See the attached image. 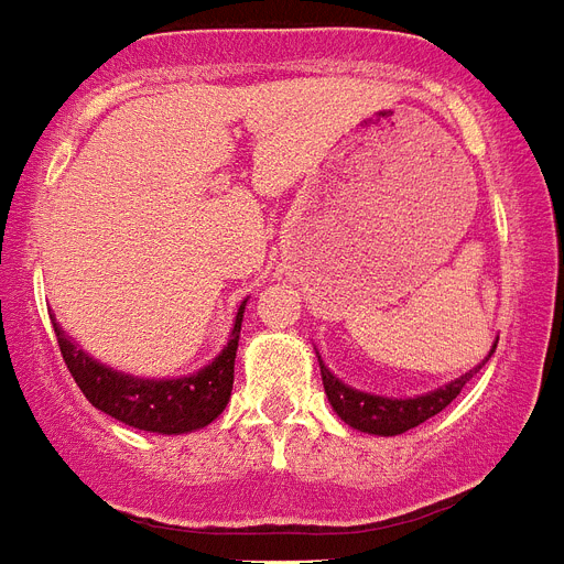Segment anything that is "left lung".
Wrapping results in <instances>:
<instances>
[{"instance_id": "8db88e82", "label": "left lung", "mask_w": 564, "mask_h": 564, "mask_svg": "<svg viewBox=\"0 0 564 564\" xmlns=\"http://www.w3.org/2000/svg\"><path fill=\"white\" fill-rule=\"evenodd\" d=\"M496 351V348H492ZM490 351V355H492ZM481 366H476L473 371H467L464 377L453 380L449 386L438 389V392L421 394V398H409V400H392V398H380V394L369 392H357L351 386H346L343 380L325 369V362L319 360V375H323L325 394L332 400L334 412H337L348 426H355L360 432H369V435H400V432L415 430L417 423L430 421L453 403L460 394V389L467 386V380Z\"/></svg>"}]
</instances>
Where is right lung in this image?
<instances>
[{
	"mask_svg": "<svg viewBox=\"0 0 564 564\" xmlns=\"http://www.w3.org/2000/svg\"><path fill=\"white\" fill-rule=\"evenodd\" d=\"M241 314H245V305L236 314V325H232L225 351L198 375L181 377V380H141V377L106 369L65 337L54 316L51 319H54L59 355L91 406L129 423L134 430L181 435V432L202 430L225 412L232 389V362L239 348Z\"/></svg>",
	"mask_w": 564,
	"mask_h": 564,
	"instance_id": "1",
	"label": "right lung"
}]
</instances>
